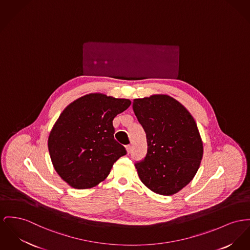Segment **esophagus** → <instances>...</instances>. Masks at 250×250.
<instances>
[{
  "mask_svg": "<svg viewBox=\"0 0 250 250\" xmlns=\"http://www.w3.org/2000/svg\"><path fill=\"white\" fill-rule=\"evenodd\" d=\"M126 150H127L128 153H130L131 150H132V146H131V145H127V146H126Z\"/></svg>",
  "mask_w": 250,
  "mask_h": 250,
  "instance_id": "34e87169",
  "label": "esophagus"
}]
</instances>
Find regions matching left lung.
I'll return each instance as SVG.
<instances>
[{
	"label": "left lung",
	"instance_id": "1",
	"mask_svg": "<svg viewBox=\"0 0 250 250\" xmlns=\"http://www.w3.org/2000/svg\"><path fill=\"white\" fill-rule=\"evenodd\" d=\"M133 109L148 143L146 157L135 164L141 182L157 194L177 193L193 179L203 157L194 118L167 95L135 99Z\"/></svg>",
	"mask_w": 250,
	"mask_h": 250
}]
</instances>
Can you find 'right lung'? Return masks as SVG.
<instances>
[{
  "instance_id": "add662e5",
  "label": "right lung",
  "mask_w": 250,
  "mask_h": 250,
  "mask_svg": "<svg viewBox=\"0 0 250 250\" xmlns=\"http://www.w3.org/2000/svg\"><path fill=\"white\" fill-rule=\"evenodd\" d=\"M131 103L92 93L62 111L49 133L48 150L55 170L69 186L84 189L99 185L127 153L114 138L113 120Z\"/></svg>"
}]
</instances>
